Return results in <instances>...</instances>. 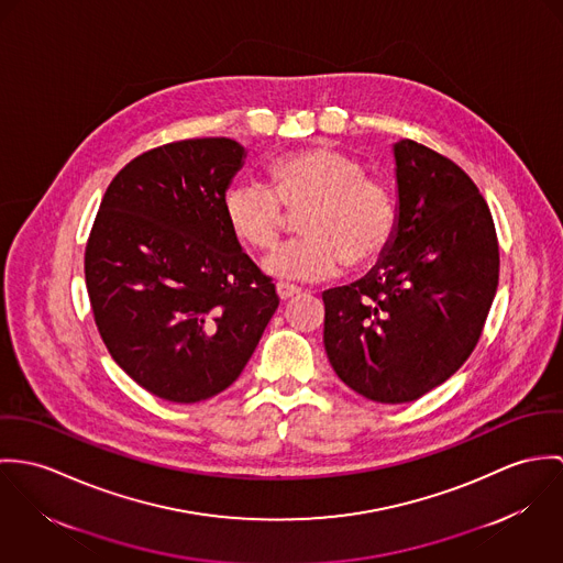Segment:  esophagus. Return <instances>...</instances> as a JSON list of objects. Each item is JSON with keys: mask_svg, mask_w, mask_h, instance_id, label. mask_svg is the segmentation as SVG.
<instances>
[{"mask_svg": "<svg viewBox=\"0 0 563 563\" xmlns=\"http://www.w3.org/2000/svg\"><path fill=\"white\" fill-rule=\"evenodd\" d=\"M276 294L280 298V302H287V300H294L296 296H300V289L298 287H291V285H276Z\"/></svg>", "mask_w": 563, "mask_h": 563, "instance_id": "obj_1", "label": "esophagus"}]
</instances>
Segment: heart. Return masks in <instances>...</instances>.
I'll return each instance as SVG.
<instances>
[{"label":"heart","instance_id":"obj_1","mask_svg":"<svg viewBox=\"0 0 563 563\" xmlns=\"http://www.w3.org/2000/svg\"><path fill=\"white\" fill-rule=\"evenodd\" d=\"M272 189L238 181L222 209L231 235L252 251L269 249L285 227V209L300 211L305 238L280 244L263 258V272L287 283L334 276L347 261L361 269L388 251L399 220L397 198L365 166L336 148L317 146L269 164Z\"/></svg>","mask_w":563,"mask_h":563}]
</instances>
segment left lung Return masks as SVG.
<instances>
[{
    "label": "left lung",
    "instance_id": "left-lung-1",
    "mask_svg": "<svg viewBox=\"0 0 563 563\" xmlns=\"http://www.w3.org/2000/svg\"><path fill=\"white\" fill-rule=\"evenodd\" d=\"M399 220L374 269L323 291L336 375L379 404L415 401L475 350L499 285V242L471 177L437 151L393 146Z\"/></svg>",
    "mask_w": 563,
    "mask_h": 563
}]
</instances>
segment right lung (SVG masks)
<instances>
[{"label": "right lung", "instance_id": "obj_1", "mask_svg": "<svg viewBox=\"0 0 563 563\" xmlns=\"http://www.w3.org/2000/svg\"><path fill=\"white\" fill-rule=\"evenodd\" d=\"M244 157L231 137L137 155L112 179L86 244V289L108 352L166 401L229 388L278 309L272 278L224 220Z\"/></svg>", "mask_w": 563, "mask_h": 563}]
</instances>
